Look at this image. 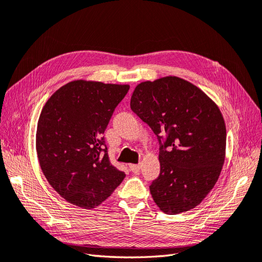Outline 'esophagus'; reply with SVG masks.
I'll list each match as a JSON object with an SVG mask.
<instances>
[{
  "instance_id": "1",
  "label": "esophagus",
  "mask_w": 262,
  "mask_h": 262,
  "mask_svg": "<svg viewBox=\"0 0 262 262\" xmlns=\"http://www.w3.org/2000/svg\"><path fill=\"white\" fill-rule=\"evenodd\" d=\"M129 167H130V170H131L132 172L137 173V172H139L140 169H141V165H140V164H130Z\"/></svg>"
}]
</instances>
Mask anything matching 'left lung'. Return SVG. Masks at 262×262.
Instances as JSON below:
<instances>
[{
  "instance_id": "1",
  "label": "left lung",
  "mask_w": 262,
  "mask_h": 262,
  "mask_svg": "<svg viewBox=\"0 0 262 262\" xmlns=\"http://www.w3.org/2000/svg\"><path fill=\"white\" fill-rule=\"evenodd\" d=\"M130 106L161 144V172L149 186L154 202L167 214L195 208L215 186L225 161L226 126L220 108L177 76L140 83Z\"/></svg>"
}]
</instances>
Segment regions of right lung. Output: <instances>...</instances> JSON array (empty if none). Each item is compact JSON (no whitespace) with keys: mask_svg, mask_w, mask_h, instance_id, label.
I'll return each instance as SVG.
<instances>
[{"mask_svg":"<svg viewBox=\"0 0 262 262\" xmlns=\"http://www.w3.org/2000/svg\"><path fill=\"white\" fill-rule=\"evenodd\" d=\"M129 85L72 81L54 92L39 117L36 149L50 186L76 207L94 209L121 184L102 137Z\"/></svg>","mask_w":262,"mask_h":262,"instance_id":"right-lung-1","label":"right lung"}]
</instances>
